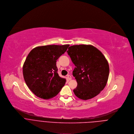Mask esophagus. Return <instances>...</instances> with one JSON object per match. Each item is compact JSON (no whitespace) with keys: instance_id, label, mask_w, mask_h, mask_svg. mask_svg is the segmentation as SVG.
I'll use <instances>...</instances> for the list:
<instances>
[{"instance_id":"esophagus-1","label":"esophagus","mask_w":134,"mask_h":134,"mask_svg":"<svg viewBox=\"0 0 134 134\" xmlns=\"http://www.w3.org/2000/svg\"><path fill=\"white\" fill-rule=\"evenodd\" d=\"M67 79L69 80H71V75H67Z\"/></svg>"}]
</instances>
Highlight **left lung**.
Masks as SVG:
<instances>
[{"mask_svg":"<svg viewBox=\"0 0 134 134\" xmlns=\"http://www.w3.org/2000/svg\"><path fill=\"white\" fill-rule=\"evenodd\" d=\"M75 65L73 75L77 83L73 90L75 95L82 100L99 94L107 82L109 67L102 53L90 45H73L67 51Z\"/></svg>","mask_w":134,"mask_h":134,"instance_id":"obj_1","label":"left lung"}]
</instances>
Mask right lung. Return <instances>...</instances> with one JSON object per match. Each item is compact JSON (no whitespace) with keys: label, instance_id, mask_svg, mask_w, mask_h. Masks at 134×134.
<instances>
[{"label":"right lung","instance_id":"right-lung-1","mask_svg":"<svg viewBox=\"0 0 134 134\" xmlns=\"http://www.w3.org/2000/svg\"><path fill=\"white\" fill-rule=\"evenodd\" d=\"M69 45H45L33 48L27 57L23 72L25 81L37 97L48 99L57 96L66 80L60 77L57 61Z\"/></svg>","mask_w":134,"mask_h":134}]
</instances>
